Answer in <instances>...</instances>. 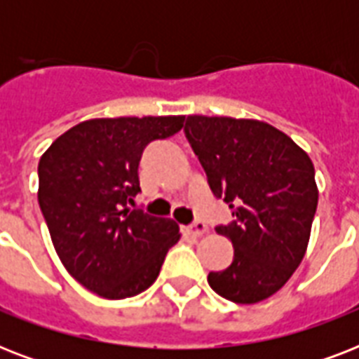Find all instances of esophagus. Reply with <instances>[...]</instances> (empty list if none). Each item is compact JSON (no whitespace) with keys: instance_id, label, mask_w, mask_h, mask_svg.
I'll return each mask as SVG.
<instances>
[{"instance_id":"1","label":"esophagus","mask_w":359,"mask_h":359,"mask_svg":"<svg viewBox=\"0 0 359 359\" xmlns=\"http://www.w3.org/2000/svg\"><path fill=\"white\" fill-rule=\"evenodd\" d=\"M184 231L191 236H203L207 233V225L203 224V222H194V224L186 225Z\"/></svg>"}]
</instances>
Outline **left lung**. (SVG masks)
Segmentation results:
<instances>
[{
	"label": "left lung",
	"mask_w": 359,
	"mask_h": 359,
	"mask_svg": "<svg viewBox=\"0 0 359 359\" xmlns=\"http://www.w3.org/2000/svg\"><path fill=\"white\" fill-rule=\"evenodd\" d=\"M184 132L210 190L235 216L216 227L235 259L208 273V285L235 304L266 300L306 255L318 203L311 158L264 121L188 115Z\"/></svg>",
	"instance_id": "left-lung-1"
}]
</instances>
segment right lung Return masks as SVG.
<instances>
[{
    "mask_svg": "<svg viewBox=\"0 0 359 359\" xmlns=\"http://www.w3.org/2000/svg\"><path fill=\"white\" fill-rule=\"evenodd\" d=\"M184 126V115L89 119L61 134L39 162V205L67 272L121 300L156 281L179 224L128 208L141 154Z\"/></svg>",
    "mask_w": 359,
    "mask_h": 359,
    "instance_id": "right-lung-1",
    "label": "right lung"
}]
</instances>
